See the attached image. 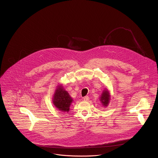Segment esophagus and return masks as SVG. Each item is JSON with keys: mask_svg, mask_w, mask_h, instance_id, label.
<instances>
[{"mask_svg": "<svg viewBox=\"0 0 158 158\" xmlns=\"http://www.w3.org/2000/svg\"><path fill=\"white\" fill-rule=\"evenodd\" d=\"M83 99L84 100V101H88L89 99V98L88 96H85V97H84V98H83Z\"/></svg>", "mask_w": 158, "mask_h": 158, "instance_id": "obj_1", "label": "esophagus"}]
</instances>
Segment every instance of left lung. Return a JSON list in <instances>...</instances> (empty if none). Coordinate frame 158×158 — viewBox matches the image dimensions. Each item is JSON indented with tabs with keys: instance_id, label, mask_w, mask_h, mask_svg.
<instances>
[{
	"instance_id": "obj_1",
	"label": "left lung",
	"mask_w": 158,
	"mask_h": 158,
	"mask_svg": "<svg viewBox=\"0 0 158 158\" xmlns=\"http://www.w3.org/2000/svg\"><path fill=\"white\" fill-rule=\"evenodd\" d=\"M109 101H110V94H109L108 91L106 89L102 94V96L101 97V101L102 102V104L103 105L106 106L109 103Z\"/></svg>"
}]
</instances>
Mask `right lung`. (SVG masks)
Wrapping results in <instances>:
<instances>
[{"label":"right lung","instance_id":"1","mask_svg":"<svg viewBox=\"0 0 158 158\" xmlns=\"http://www.w3.org/2000/svg\"><path fill=\"white\" fill-rule=\"evenodd\" d=\"M73 101L69 93L62 87H59L56 90L53 104L59 110L63 112H68L70 109V106Z\"/></svg>","mask_w":158,"mask_h":158}]
</instances>
